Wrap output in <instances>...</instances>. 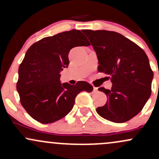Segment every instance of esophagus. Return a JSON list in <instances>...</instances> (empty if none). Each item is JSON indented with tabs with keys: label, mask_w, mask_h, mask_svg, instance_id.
Segmentation results:
<instances>
[{
	"label": "esophagus",
	"mask_w": 159,
	"mask_h": 159,
	"mask_svg": "<svg viewBox=\"0 0 159 159\" xmlns=\"http://www.w3.org/2000/svg\"><path fill=\"white\" fill-rule=\"evenodd\" d=\"M93 92L94 93L98 92V88H97V87H93Z\"/></svg>",
	"instance_id": "34e87169"
}]
</instances>
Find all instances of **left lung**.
Masks as SVG:
<instances>
[{"label":"left lung","instance_id":"8db88e82","mask_svg":"<svg viewBox=\"0 0 159 159\" xmlns=\"http://www.w3.org/2000/svg\"><path fill=\"white\" fill-rule=\"evenodd\" d=\"M96 51L98 70L109 75L111 90L100 87L107 102L96 111L114 123H125L143 109L151 95L153 72L148 57L138 45L122 34L108 30H84Z\"/></svg>","mask_w":159,"mask_h":159}]
</instances>
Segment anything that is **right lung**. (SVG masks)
Wrapping results in <instances>:
<instances>
[{"label":"right lung","mask_w":159,"mask_h":159,"mask_svg":"<svg viewBox=\"0 0 159 159\" xmlns=\"http://www.w3.org/2000/svg\"><path fill=\"white\" fill-rule=\"evenodd\" d=\"M90 45L80 30H72L43 38L28 48L19 66L16 89L32 118L43 124L57 121L72 111L79 93L92 92L93 87L86 81L75 85L60 81L71 49Z\"/></svg>","instance_id":"obj_1"}]
</instances>
